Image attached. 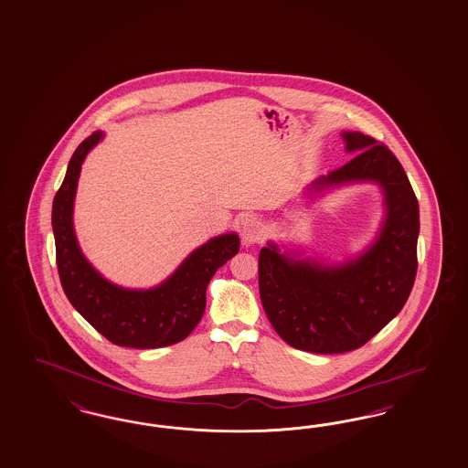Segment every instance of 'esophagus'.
Segmentation results:
<instances>
[{
	"label": "esophagus",
	"instance_id": "esophagus-1",
	"mask_svg": "<svg viewBox=\"0 0 468 468\" xmlns=\"http://www.w3.org/2000/svg\"><path fill=\"white\" fill-rule=\"evenodd\" d=\"M264 237H266V229H264V225L259 221L258 218H249V219L243 221V242L249 243V245L262 242Z\"/></svg>",
	"mask_w": 468,
	"mask_h": 468
}]
</instances>
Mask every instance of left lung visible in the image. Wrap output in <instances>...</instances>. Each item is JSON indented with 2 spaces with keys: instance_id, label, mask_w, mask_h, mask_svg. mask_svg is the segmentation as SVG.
I'll return each mask as SVG.
<instances>
[{
  "instance_id": "left-lung-1",
  "label": "left lung",
  "mask_w": 468,
  "mask_h": 468,
  "mask_svg": "<svg viewBox=\"0 0 468 468\" xmlns=\"http://www.w3.org/2000/svg\"><path fill=\"white\" fill-rule=\"evenodd\" d=\"M353 161L318 177L324 188L377 181L386 195L378 239L342 266L280 254L274 243L259 252V293L276 334L289 346L316 355H340L365 346L403 309L417 276L419 200L401 162L378 140L344 133Z\"/></svg>"
}]
</instances>
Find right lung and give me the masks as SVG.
<instances>
[{"label":"right lung","mask_w":468,"mask_h":468,"mask_svg":"<svg viewBox=\"0 0 468 468\" xmlns=\"http://www.w3.org/2000/svg\"><path fill=\"white\" fill-rule=\"evenodd\" d=\"M103 138L95 131L70 157L64 183L53 198L51 226L57 268L67 299L105 339L133 349H157L186 339L206 311L210 278L240 250L235 233L216 237L194 250L164 283L129 291L111 283L82 256L72 226V207L88 152Z\"/></svg>","instance_id":"add662e5"}]
</instances>
